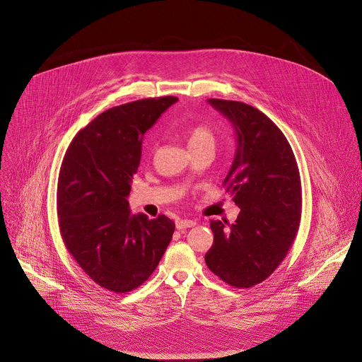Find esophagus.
<instances>
[{
    "label": "esophagus",
    "instance_id": "esophagus-1",
    "mask_svg": "<svg viewBox=\"0 0 362 362\" xmlns=\"http://www.w3.org/2000/svg\"><path fill=\"white\" fill-rule=\"evenodd\" d=\"M193 226H196V221H194V220H177V221H176V228H177V230L189 228V227H193Z\"/></svg>",
    "mask_w": 362,
    "mask_h": 362
}]
</instances>
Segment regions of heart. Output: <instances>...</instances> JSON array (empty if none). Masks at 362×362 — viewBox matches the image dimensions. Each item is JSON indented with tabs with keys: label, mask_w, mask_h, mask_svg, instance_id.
I'll return each mask as SVG.
<instances>
[{
	"label": "heart",
	"mask_w": 362,
	"mask_h": 362,
	"mask_svg": "<svg viewBox=\"0 0 362 362\" xmlns=\"http://www.w3.org/2000/svg\"><path fill=\"white\" fill-rule=\"evenodd\" d=\"M185 139L187 142L189 151L199 148H211L216 146V134L207 125H194L185 131Z\"/></svg>",
	"instance_id": "1"
}]
</instances>
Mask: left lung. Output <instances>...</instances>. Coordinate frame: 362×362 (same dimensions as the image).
I'll list each match as a JSON object with an SVG mask.
<instances>
[{"label":"left lung","instance_id":"1","mask_svg":"<svg viewBox=\"0 0 362 362\" xmlns=\"http://www.w3.org/2000/svg\"><path fill=\"white\" fill-rule=\"evenodd\" d=\"M237 136L224 179L240 207L233 224L210 220L213 246L207 267L224 283L249 288L264 281L287 256L300 226L301 182L291 146L270 117L237 100L209 99Z\"/></svg>","mask_w":362,"mask_h":362}]
</instances>
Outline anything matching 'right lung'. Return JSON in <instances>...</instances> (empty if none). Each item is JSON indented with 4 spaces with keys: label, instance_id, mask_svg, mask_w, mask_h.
I'll use <instances>...</instances> for the list:
<instances>
[{
    "label": "right lung",
    "instance_id": "add662e5",
    "mask_svg": "<svg viewBox=\"0 0 362 362\" xmlns=\"http://www.w3.org/2000/svg\"><path fill=\"white\" fill-rule=\"evenodd\" d=\"M176 96L149 98L98 115L71 142L59 170L57 211L68 252L100 287L128 293L145 283L168 249L175 223L132 214L128 196L142 139Z\"/></svg>",
    "mask_w": 362,
    "mask_h": 362
}]
</instances>
